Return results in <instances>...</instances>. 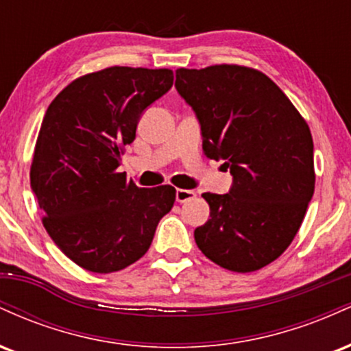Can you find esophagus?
<instances>
[{"mask_svg":"<svg viewBox=\"0 0 351 351\" xmlns=\"http://www.w3.org/2000/svg\"><path fill=\"white\" fill-rule=\"evenodd\" d=\"M196 198V193L193 189H176V201L178 203H186L189 199H195Z\"/></svg>","mask_w":351,"mask_h":351,"instance_id":"1","label":"esophagus"}]
</instances>
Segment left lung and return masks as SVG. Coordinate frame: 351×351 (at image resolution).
Returning a JSON list of instances; mask_svg holds the SVG:
<instances>
[{
	"instance_id": "8db88e82",
	"label": "left lung",
	"mask_w": 351,
	"mask_h": 351,
	"mask_svg": "<svg viewBox=\"0 0 351 351\" xmlns=\"http://www.w3.org/2000/svg\"><path fill=\"white\" fill-rule=\"evenodd\" d=\"M175 87L198 117L204 155L224 160L232 175L226 195H203L209 219L195 229L196 244L228 271H259L291 245L313 196L308 125L287 95L251 67H181Z\"/></svg>"
}]
</instances>
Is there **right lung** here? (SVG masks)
Segmentation results:
<instances>
[{
	"mask_svg": "<svg viewBox=\"0 0 351 351\" xmlns=\"http://www.w3.org/2000/svg\"><path fill=\"white\" fill-rule=\"evenodd\" d=\"M173 86V71L107 67L72 80L47 107L31 188L56 245L82 269L122 271L150 247L176 189L138 188L119 173L148 106Z\"/></svg>",
	"mask_w": 351,
	"mask_h": 351,
	"instance_id": "obj_1",
	"label": "right lung"
}]
</instances>
